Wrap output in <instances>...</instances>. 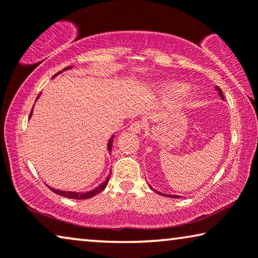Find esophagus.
<instances>
[{"mask_svg": "<svg viewBox=\"0 0 258 258\" xmlns=\"http://www.w3.org/2000/svg\"><path fill=\"white\" fill-rule=\"evenodd\" d=\"M141 130H142V123L140 122H134L129 125V132L134 134H140Z\"/></svg>", "mask_w": 258, "mask_h": 258, "instance_id": "esophagus-1", "label": "esophagus"}]
</instances>
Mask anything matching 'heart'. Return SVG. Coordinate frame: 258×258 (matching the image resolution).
<instances>
[{
    "label": "heart",
    "instance_id": "1",
    "mask_svg": "<svg viewBox=\"0 0 258 258\" xmlns=\"http://www.w3.org/2000/svg\"><path fill=\"white\" fill-rule=\"evenodd\" d=\"M182 90H183V87L181 84L175 83V82L163 84V86H161L160 88L161 94L163 95L164 97H169V98H175L179 96V95L182 94Z\"/></svg>",
    "mask_w": 258,
    "mask_h": 258
}]
</instances>
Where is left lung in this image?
I'll list each match as a JSON object with an SVG mask.
<instances>
[{
	"label": "left lung",
	"instance_id": "8db88e82",
	"mask_svg": "<svg viewBox=\"0 0 258 258\" xmlns=\"http://www.w3.org/2000/svg\"><path fill=\"white\" fill-rule=\"evenodd\" d=\"M215 89H216L217 91H218V95H220V97L222 98V100H223L224 101V96H223V93H222V90L220 89V88H218V87H216V88H215ZM150 186V188L151 189H153V186H151V185H149ZM153 190H155V189H153ZM155 191H156L157 194H161V195L162 196H167V197H172V199H179V196H177V195H167V194H162V192H158L157 191V190H155Z\"/></svg>",
	"mask_w": 258,
	"mask_h": 258
}]
</instances>
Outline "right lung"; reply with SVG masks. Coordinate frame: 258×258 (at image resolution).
I'll return each mask as SVG.
<instances>
[{"label": "right lung", "mask_w": 258, "mask_h": 258, "mask_svg": "<svg viewBox=\"0 0 258 258\" xmlns=\"http://www.w3.org/2000/svg\"><path fill=\"white\" fill-rule=\"evenodd\" d=\"M73 68V66L72 67H67V68H64L62 70V72H59V73H57V74H55L54 76H52V79H54V77H56L57 75H59V74L61 73H63V72H66V70H70ZM40 96H41V94H38V96H37V98H36V101L38 100V98H40ZM35 105V104H34ZM33 110H34V107H33V109H31V112H30V116H29V118L31 117V115H33ZM115 135V134H114ZM114 135H112L110 139H109V141H108V144H107V149H108V151L109 153H111V148H112V142H114ZM110 175L111 174H109V176L107 177V179H105V181L103 182V183H101L100 185L98 186H96V188L95 189H93V190H89V191H66V190H59V189H55V188H51V186H49V188H50V190L51 191H54L55 194H57V195H61V196H64V197H68V199H73V200H87V199H90V197H94L95 195H97L98 192H101L102 190H103L105 186H107V184H108V182H109V179H110Z\"/></svg>", "instance_id": "obj_1"}]
</instances>
